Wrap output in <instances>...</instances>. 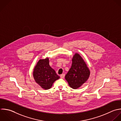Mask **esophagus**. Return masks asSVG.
<instances>
[{"label": "esophagus", "instance_id": "34e87169", "mask_svg": "<svg viewBox=\"0 0 121 121\" xmlns=\"http://www.w3.org/2000/svg\"><path fill=\"white\" fill-rule=\"evenodd\" d=\"M60 78H62V79H63V78H64V77H65V74H62L60 75Z\"/></svg>", "mask_w": 121, "mask_h": 121}]
</instances>
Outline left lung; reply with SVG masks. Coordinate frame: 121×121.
<instances>
[{
    "label": "left lung",
    "instance_id": "1",
    "mask_svg": "<svg viewBox=\"0 0 121 121\" xmlns=\"http://www.w3.org/2000/svg\"><path fill=\"white\" fill-rule=\"evenodd\" d=\"M72 65L65 79L70 87L78 89L88 79L90 71L85 61L78 53H76L72 59Z\"/></svg>",
    "mask_w": 121,
    "mask_h": 121
}]
</instances>
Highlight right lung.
Wrapping results in <instances>:
<instances>
[{
  "label": "right lung",
  "instance_id": "obj_1",
  "mask_svg": "<svg viewBox=\"0 0 121 121\" xmlns=\"http://www.w3.org/2000/svg\"><path fill=\"white\" fill-rule=\"evenodd\" d=\"M33 77L35 81L45 90L51 88L53 83L60 78L50 66L48 58L39 60L34 68Z\"/></svg>",
  "mask_w": 121,
  "mask_h": 121
}]
</instances>
